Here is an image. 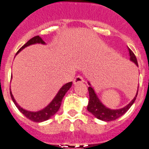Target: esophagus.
<instances>
[{
    "instance_id": "esophagus-1",
    "label": "esophagus",
    "mask_w": 149,
    "mask_h": 149,
    "mask_svg": "<svg viewBox=\"0 0 149 149\" xmlns=\"http://www.w3.org/2000/svg\"><path fill=\"white\" fill-rule=\"evenodd\" d=\"M82 82H84V79L82 76H79V75L76 76V78L74 79V80H73V83H74L75 85L78 83H82Z\"/></svg>"
}]
</instances>
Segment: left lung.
Here are the masks:
<instances>
[{
	"mask_svg": "<svg viewBox=\"0 0 149 149\" xmlns=\"http://www.w3.org/2000/svg\"><path fill=\"white\" fill-rule=\"evenodd\" d=\"M129 53H130V61L135 63L136 65L138 66V62H137V59L136 58V55H134V53L132 52L131 49H128ZM88 92H89V101L88 104L87 109L88 112L94 115L97 118L100 120L104 121H114V120L117 119L118 118L123 116L127 111L128 110L133 104H134V101H135L136 98L137 97V94H138V91H137L136 95L135 97L132 100V101L129 103L128 105H127L126 107H124L120 109H116V110H112V109H109L107 108L104 105L102 104V103L100 101V100L98 99L97 96L96 95L95 92H94V89L91 87H88Z\"/></svg>",
	"mask_w": 149,
	"mask_h": 149,
	"instance_id": "obj_1",
	"label": "left lung"
}]
</instances>
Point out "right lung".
<instances>
[{"label": "right lung", "mask_w": 149, "mask_h": 149, "mask_svg": "<svg viewBox=\"0 0 149 149\" xmlns=\"http://www.w3.org/2000/svg\"><path fill=\"white\" fill-rule=\"evenodd\" d=\"M34 43L45 44V42L42 40V38H41L40 36H35V37H33V38H31V40H29L26 43L24 44V46H22V47L19 49V51L17 52L16 55H17L21 50L23 49L24 48ZM71 85H72V82H68V83L63 85V87L60 89V91H59L58 93L57 94L55 97L53 99L52 101L46 108L43 109L42 110L39 111V112H29V111H27L25 110V109H23L22 108H21V107L18 105V103L15 102V99H14L12 93H11V91H10V96H11V98H12L13 103H15V105L16 106V107H17L18 109H19V110L27 118H28V119L31 120V121H34V122H42V121L49 119L52 116H54V115L58 111L59 108H60L61 107V104L62 99H63V97H64V96L65 95V94L67 93V91L70 88Z\"/></svg>", "instance_id": "right-lung-1"}]
</instances>
